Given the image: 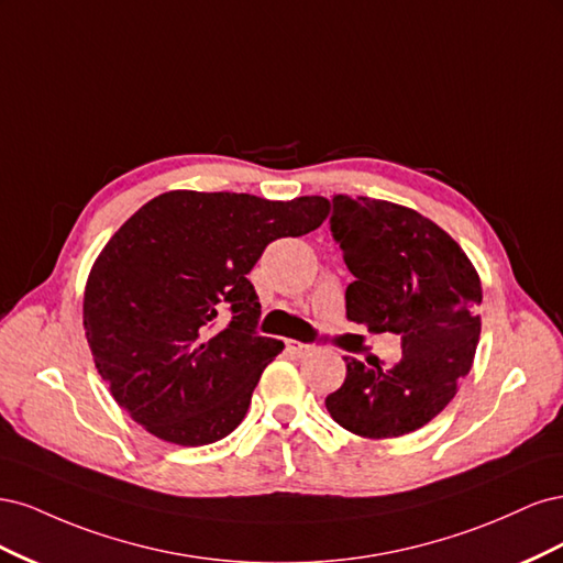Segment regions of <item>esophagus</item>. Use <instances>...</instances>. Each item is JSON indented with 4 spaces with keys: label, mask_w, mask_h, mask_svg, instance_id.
I'll list each match as a JSON object with an SVG mask.
<instances>
[{
    "label": "esophagus",
    "mask_w": 563,
    "mask_h": 563,
    "mask_svg": "<svg viewBox=\"0 0 563 563\" xmlns=\"http://www.w3.org/2000/svg\"><path fill=\"white\" fill-rule=\"evenodd\" d=\"M286 347H288V352H294L296 356H308V354L314 352V345L300 343V340H286Z\"/></svg>",
    "instance_id": "esophagus-1"
}]
</instances>
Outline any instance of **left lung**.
Returning a JSON list of instances; mask_svg holds the SVG:
<instances>
[{
    "label": "left lung",
    "mask_w": 563,
    "mask_h": 563,
    "mask_svg": "<svg viewBox=\"0 0 563 563\" xmlns=\"http://www.w3.org/2000/svg\"><path fill=\"white\" fill-rule=\"evenodd\" d=\"M333 240L354 282L347 319L371 333L401 335V362L345 356V383L327 397L340 428L366 439L401 437L428 424L455 397L482 333V282L451 236L399 203L333 197Z\"/></svg>",
    "instance_id": "left-lung-1"
}]
</instances>
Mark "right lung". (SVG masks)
Returning <instances> with one entry per match:
<instances>
[{
	"instance_id": "1",
	"label": "right lung",
	"mask_w": 563,
	"mask_h": 563,
	"mask_svg": "<svg viewBox=\"0 0 563 563\" xmlns=\"http://www.w3.org/2000/svg\"><path fill=\"white\" fill-rule=\"evenodd\" d=\"M327 216L323 197L192 190L135 211L84 291V331L114 401L168 444L228 437L284 350L255 331L261 302L246 275L269 242L308 234Z\"/></svg>"
}]
</instances>
